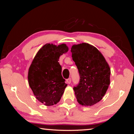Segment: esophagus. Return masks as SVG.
Segmentation results:
<instances>
[{
    "mask_svg": "<svg viewBox=\"0 0 134 134\" xmlns=\"http://www.w3.org/2000/svg\"><path fill=\"white\" fill-rule=\"evenodd\" d=\"M66 81H67V83L68 84H70V83H71V78H69V79H67V80H66Z\"/></svg>",
    "mask_w": 134,
    "mask_h": 134,
    "instance_id": "obj_1",
    "label": "esophagus"
}]
</instances>
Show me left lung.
<instances>
[{
    "label": "left lung",
    "instance_id": "8db88e82",
    "mask_svg": "<svg viewBox=\"0 0 134 134\" xmlns=\"http://www.w3.org/2000/svg\"><path fill=\"white\" fill-rule=\"evenodd\" d=\"M72 60L80 80L73 87L78 102L92 106L102 99L110 84V69L102 54L87 43L72 45Z\"/></svg>",
    "mask_w": 134,
    "mask_h": 134
}]
</instances>
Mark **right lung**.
Segmentation results:
<instances>
[{"label": "right lung", "mask_w": 134, "mask_h": 134, "mask_svg": "<svg viewBox=\"0 0 134 134\" xmlns=\"http://www.w3.org/2000/svg\"><path fill=\"white\" fill-rule=\"evenodd\" d=\"M68 50L64 44L57 47L45 44L38 51L29 67V85L37 99L45 105L57 103L67 86L58 61L60 56Z\"/></svg>", "instance_id": "obj_1"}]
</instances>
